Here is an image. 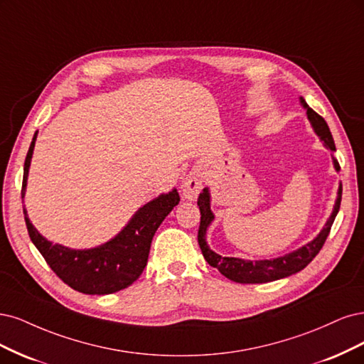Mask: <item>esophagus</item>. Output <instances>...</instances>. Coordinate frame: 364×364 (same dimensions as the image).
Instances as JSON below:
<instances>
[{"label": "esophagus", "instance_id": "1", "mask_svg": "<svg viewBox=\"0 0 364 364\" xmlns=\"http://www.w3.org/2000/svg\"><path fill=\"white\" fill-rule=\"evenodd\" d=\"M183 196L187 201H196V198L203 189V172L199 169H192L186 175V178L181 184Z\"/></svg>", "mask_w": 364, "mask_h": 364}]
</instances>
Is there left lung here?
Listing matches in <instances>:
<instances>
[{
    "instance_id": "left-lung-1",
    "label": "left lung",
    "mask_w": 364,
    "mask_h": 364,
    "mask_svg": "<svg viewBox=\"0 0 364 364\" xmlns=\"http://www.w3.org/2000/svg\"><path fill=\"white\" fill-rule=\"evenodd\" d=\"M299 102L302 107L306 109L311 128L321 139L323 146L336 149L331 132L330 128H328L325 119L313 109H310L309 104L302 97H299ZM333 165H334V169L338 172L340 166H338V161L334 157H333ZM340 201H342V183L338 184L337 198H336V203L330 218L326 219L323 228L311 242L306 243L304 246H301V248L291 251L289 254L275 257V259L245 260V259H239V257H222L216 254L213 250H210V246L207 243V230L215 220V215L212 212V208H210V204H212V195H210L208 187H204V191L199 193V198H198L199 212H201V224H199V230H198L199 248L203 251L205 262L210 266L216 267L222 275L227 277L231 281H236V283H240V284L271 283V281L286 278L302 271V269L319 254L321 248L328 237V234H330L333 222L338 213Z\"/></svg>"
}]
</instances>
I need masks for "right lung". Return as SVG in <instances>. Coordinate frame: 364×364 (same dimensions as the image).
Returning a JSON list of instances; mask_svg holds the SVG:
<instances>
[{"label": "right lung", "instance_id": "right-lung-1", "mask_svg": "<svg viewBox=\"0 0 364 364\" xmlns=\"http://www.w3.org/2000/svg\"><path fill=\"white\" fill-rule=\"evenodd\" d=\"M36 139L38 132L33 136L24 163L22 199L27 192L28 171ZM178 203L180 195L173 187L171 192L161 193L140 207L114 237L87 250H73L50 242L34 228L26 208L24 216L31 242L63 283L86 295H110L132 286L142 275L152 237Z\"/></svg>", "mask_w": 364, "mask_h": 364}]
</instances>
